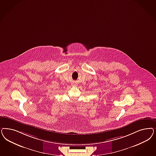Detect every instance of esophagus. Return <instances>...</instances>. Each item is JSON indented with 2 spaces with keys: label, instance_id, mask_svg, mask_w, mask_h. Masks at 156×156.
Listing matches in <instances>:
<instances>
[{
  "label": "esophagus",
  "instance_id": "1",
  "mask_svg": "<svg viewBox=\"0 0 156 156\" xmlns=\"http://www.w3.org/2000/svg\"><path fill=\"white\" fill-rule=\"evenodd\" d=\"M74 86H76L75 84V85H74Z\"/></svg>",
  "mask_w": 156,
  "mask_h": 156
}]
</instances>
